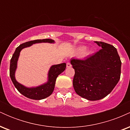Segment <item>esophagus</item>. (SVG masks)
I'll return each mask as SVG.
<instances>
[{"instance_id":"34e87169","label":"esophagus","mask_w":130,"mask_h":130,"mask_svg":"<svg viewBox=\"0 0 130 130\" xmlns=\"http://www.w3.org/2000/svg\"><path fill=\"white\" fill-rule=\"evenodd\" d=\"M67 68H71V65L70 62H67Z\"/></svg>"}]
</instances>
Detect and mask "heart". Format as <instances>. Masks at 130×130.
<instances>
[{"label":"heart","instance_id":"heart-1","mask_svg":"<svg viewBox=\"0 0 130 130\" xmlns=\"http://www.w3.org/2000/svg\"><path fill=\"white\" fill-rule=\"evenodd\" d=\"M86 47H84V46H82V47H79L78 49V52L80 54H83L86 52Z\"/></svg>","mask_w":130,"mask_h":130}]
</instances>
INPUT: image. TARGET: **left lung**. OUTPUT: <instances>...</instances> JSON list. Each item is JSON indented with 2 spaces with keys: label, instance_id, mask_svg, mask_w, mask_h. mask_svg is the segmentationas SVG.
Segmentation results:
<instances>
[{
  "label": "left lung",
  "instance_id": "8db88e82",
  "mask_svg": "<svg viewBox=\"0 0 130 130\" xmlns=\"http://www.w3.org/2000/svg\"><path fill=\"white\" fill-rule=\"evenodd\" d=\"M102 49L84 60H70L74 74L73 85L77 95L88 100H99L114 89L120 77L122 62L117 49L95 41Z\"/></svg>",
  "mask_w": 130,
  "mask_h": 130
}]
</instances>
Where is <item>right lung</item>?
I'll use <instances>...</instances> for the list:
<instances>
[{
	"label": "right lung",
	"instance_id": "right-lung-1",
	"mask_svg": "<svg viewBox=\"0 0 130 130\" xmlns=\"http://www.w3.org/2000/svg\"><path fill=\"white\" fill-rule=\"evenodd\" d=\"M40 43H54V41L51 39H43V40H35L33 41H30L20 44L18 47H16L15 51L13 54L11 60H10V76L12 80L13 84L17 89V90L20 92L22 95L26 97L30 98L32 100H40L44 99L48 97L53 92L55 87V84L57 77L60 73L65 70L66 63H63L58 65H54L51 67L48 72V79L47 83H44L41 86H37L35 87H27L19 83L15 79V71L17 68V63L18 58L20 54V52L22 49L25 47H29L33 44Z\"/></svg>",
	"mask_w": 130,
	"mask_h": 130
}]
</instances>
